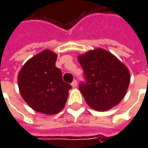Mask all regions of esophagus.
I'll list each match as a JSON object with an SVG mask.
<instances>
[{
	"label": "esophagus",
	"mask_w": 148,
	"mask_h": 148,
	"mask_svg": "<svg viewBox=\"0 0 148 148\" xmlns=\"http://www.w3.org/2000/svg\"><path fill=\"white\" fill-rule=\"evenodd\" d=\"M77 80H73V82L71 83V86L73 88H75V87H77Z\"/></svg>",
	"instance_id": "34e87169"
}]
</instances>
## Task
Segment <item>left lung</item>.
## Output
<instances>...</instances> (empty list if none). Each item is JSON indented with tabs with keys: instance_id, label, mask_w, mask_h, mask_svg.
Returning <instances> with one entry per match:
<instances>
[{
	"instance_id": "obj_1",
	"label": "left lung",
	"mask_w": 148,
	"mask_h": 148,
	"mask_svg": "<svg viewBox=\"0 0 148 148\" xmlns=\"http://www.w3.org/2000/svg\"><path fill=\"white\" fill-rule=\"evenodd\" d=\"M85 82L79 90L93 110L105 111L117 105L127 93L130 74L127 66L112 53L95 49L79 55Z\"/></svg>"
}]
</instances>
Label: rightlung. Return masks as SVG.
<instances>
[{"instance_id":"add662e5","label":"right lung","mask_w":148,"mask_h":148,"mask_svg":"<svg viewBox=\"0 0 148 148\" xmlns=\"http://www.w3.org/2000/svg\"><path fill=\"white\" fill-rule=\"evenodd\" d=\"M58 55L45 50L30 58L18 75L20 92L26 103L35 111L54 114L61 111L67 101L71 84L62 79L55 65Z\"/></svg>"}]
</instances>
